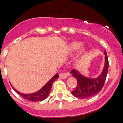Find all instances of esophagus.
<instances>
[{
    "mask_svg": "<svg viewBox=\"0 0 123 123\" xmlns=\"http://www.w3.org/2000/svg\"><path fill=\"white\" fill-rule=\"evenodd\" d=\"M69 75V74L68 73H61L59 74V78L61 79H65L68 77Z\"/></svg>",
    "mask_w": 123,
    "mask_h": 123,
    "instance_id": "1",
    "label": "esophagus"
}]
</instances>
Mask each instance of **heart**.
Instances as JSON below:
<instances>
[{
	"label": "heart",
	"mask_w": 123,
	"mask_h": 123,
	"mask_svg": "<svg viewBox=\"0 0 123 123\" xmlns=\"http://www.w3.org/2000/svg\"><path fill=\"white\" fill-rule=\"evenodd\" d=\"M83 45V43L80 42H73L71 43H69L68 45V49L71 51L75 52L77 51L78 50L81 48ZM87 50L86 48H82L80 50L79 55V58H78V60L80 62L83 61L85 59L86 55Z\"/></svg>",
	"instance_id": "b5f03b06"
}]
</instances>
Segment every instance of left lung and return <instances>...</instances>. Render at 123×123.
<instances>
[{
	"label": "left lung",
	"mask_w": 123,
	"mask_h": 123,
	"mask_svg": "<svg viewBox=\"0 0 123 123\" xmlns=\"http://www.w3.org/2000/svg\"><path fill=\"white\" fill-rule=\"evenodd\" d=\"M105 55V65L101 74L98 77H86L80 74L77 69L71 70L73 76L77 79V85L75 90L71 92L73 96L80 99H85L92 97L98 93L104 87L105 82L108 70V59L106 50L104 52Z\"/></svg>",
	"instance_id": "8db88e82"
}]
</instances>
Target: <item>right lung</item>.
<instances>
[{"mask_svg": "<svg viewBox=\"0 0 123 123\" xmlns=\"http://www.w3.org/2000/svg\"><path fill=\"white\" fill-rule=\"evenodd\" d=\"M59 77V75L58 74H56L43 87H42L39 90L35 93H33L30 94H24L20 93L18 92V90H16L13 87V89L19 94V95L23 97L24 98L26 99L30 100L32 102H37V101H41V100H43L45 99L48 98V95H49V92H50V89H51L53 83L54 82L55 80L57 79Z\"/></svg>", "mask_w": 123, "mask_h": 123, "instance_id": "add662e5", "label": "right lung"}]
</instances>
